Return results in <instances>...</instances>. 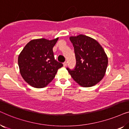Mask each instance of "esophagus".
Masks as SVG:
<instances>
[{
	"label": "esophagus",
	"instance_id": "1",
	"mask_svg": "<svg viewBox=\"0 0 129 129\" xmlns=\"http://www.w3.org/2000/svg\"><path fill=\"white\" fill-rule=\"evenodd\" d=\"M63 66H64V67H66L67 66V62H66V61H64V62L63 63Z\"/></svg>",
	"mask_w": 129,
	"mask_h": 129
}]
</instances>
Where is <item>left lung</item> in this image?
Here are the masks:
<instances>
[{"instance_id": "1", "label": "left lung", "mask_w": 129, "mask_h": 129, "mask_svg": "<svg viewBox=\"0 0 129 129\" xmlns=\"http://www.w3.org/2000/svg\"><path fill=\"white\" fill-rule=\"evenodd\" d=\"M74 47L76 64L74 69L67 70L76 82L82 87H91L103 78L108 58L102 46L86 35L70 36Z\"/></svg>"}]
</instances>
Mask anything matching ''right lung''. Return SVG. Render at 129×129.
Instances as JSON below:
<instances>
[{
    "mask_svg": "<svg viewBox=\"0 0 129 129\" xmlns=\"http://www.w3.org/2000/svg\"><path fill=\"white\" fill-rule=\"evenodd\" d=\"M58 39H33L23 49L18 57V64L23 79L32 87L46 86L63 65L54 59L53 47Z\"/></svg>",
    "mask_w": 129,
    "mask_h": 129,
    "instance_id": "obj_1",
    "label": "right lung"
}]
</instances>
